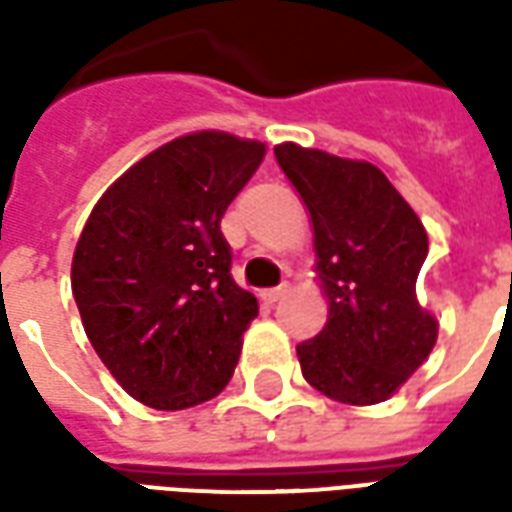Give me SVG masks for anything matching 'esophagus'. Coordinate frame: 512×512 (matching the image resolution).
<instances>
[{
  "instance_id": "34e87169",
  "label": "esophagus",
  "mask_w": 512,
  "mask_h": 512,
  "mask_svg": "<svg viewBox=\"0 0 512 512\" xmlns=\"http://www.w3.org/2000/svg\"><path fill=\"white\" fill-rule=\"evenodd\" d=\"M288 282H285V285H279V288H271V290H263V293H260V296H263V301H266V304H277L279 299H282V296H285V293H288Z\"/></svg>"
}]
</instances>
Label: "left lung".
<instances>
[{"label":"left lung","instance_id":"8db88e82","mask_svg":"<svg viewBox=\"0 0 512 512\" xmlns=\"http://www.w3.org/2000/svg\"><path fill=\"white\" fill-rule=\"evenodd\" d=\"M274 156L310 211L315 271L329 299L323 332L296 345L301 373L332 400L381 403L436 345L439 323L417 301L428 233L373 164L293 142Z\"/></svg>","mask_w":512,"mask_h":512}]
</instances>
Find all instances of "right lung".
I'll list each match as a JSON object with an SVG mask.
<instances>
[{"instance_id": "right-lung-1", "label": "right lung", "mask_w": 512, "mask_h": 512, "mask_svg": "<svg viewBox=\"0 0 512 512\" xmlns=\"http://www.w3.org/2000/svg\"><path fill=\"white\" fill-rule=\"evenodd\" d=\"M266 156L224 131L172 139L106 189L73 252L71 288L95 354L158 411L222 392L255 321L235 285L222 216Z\"/></svg>"}]
</instances>
